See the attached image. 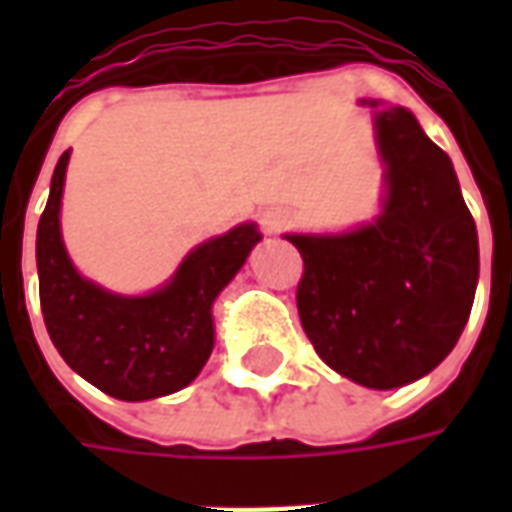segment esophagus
Masks as SVG:
<instances>
[{
	"instance_id": "esophagus-1",
	"label": "esophagus",
	"mask_w": 512,
	"mask_h": 512,
	"mask_svg": "<svg viewBox=\"0 0 512 512\" xmlns=\"http://www.w3.org/2000/svg\"><path fill=\"white\" fill-rule=\"evenodd\" d=\"M288 224V216L282 211H266L263 213V230L266 233H282V227Z\"/></svg>"
}]
</instances>
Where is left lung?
Masks as SVG:
<instances>
[{
	"label": "left lung",
	"mask_w": 512,
	"mask_h": 512,
	"mask_svg": "<svg viewBox=\"0 0 512 512\" xmlns=\"http://www.w3.org/2000/svg\"><path fill=\"white\" fill-rule=\"evenodd\" d=\"M376 106V101H370ZM384 211L343 235H288L296 304L326 365L370 389L428 376L450 354L480 277L477 227L450 156L403 106L376 115Z\"/></svg>",
	"instance_id": "8db88e82"
}]
</instances>
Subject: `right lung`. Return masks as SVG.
<instances>
[{
    "instance_id": "right-lung-1",
    "label": "right lung",
    "mask_w": 512,
    "mask_h": 512,
    "mask_svg": "<svg viewBox=\"0 0 512 512\" xmlns=\"http://www.w3.org/2000/svg\"><path fill=\"white\" fill-rule=\"evenodd\" d=\"M71 150L57 161L38 224L40 310L60 356L84 381L117 400H153L189 386L213 351L216 296L260 241L238 224L191 252L175 277L150 296H117L73 268L60 233Z\"/></svg>"
}]
</instances>
